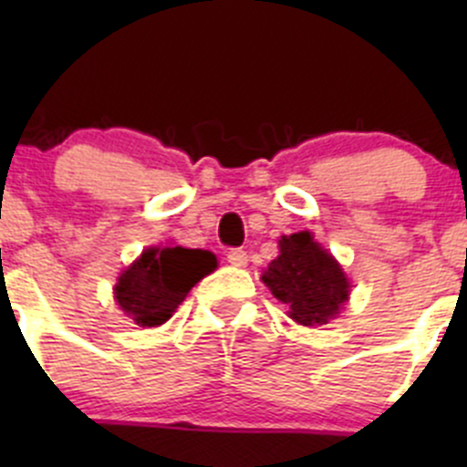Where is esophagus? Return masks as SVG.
I'll list each match as a JSON object with an SVG mask.
<instances>
[{
    "label": "esophagus",
    "mask_w": 467,
    "mask_h": 467,
    "mask_svg": "<svg viewBox=\"0 0 467 467\" xmlns=\"http://www.w3.org/2000/svg\"><path fill=\"white\" fill-rule=\"evenodd\" d=\"M228 262L233 264V266H246L248 264L246 251H242V248H233V251H228Z\"/></svg>",
    "instance_id": "34e87169"
}]
</instances>
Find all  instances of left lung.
Wrapping results in <instances>:
<instances>
[{
	"instance_id": "1",
	"label": "left lung",
	"mask_w": 467,
	"mask_h": 467,
	"mask_svg": "<svg viewBox=\"0 0 467 467\" xmlns=\"http://www.w3.org/2000/svg\"><path fill=\"white\" fill-rule=\"evenodd\" d=\"M280 255L271 260L262 282L289 309V318L305 327L325 325L341 312L350 296V282L312 233H294L280 239Z\"/></svg>"
}]
</instances>
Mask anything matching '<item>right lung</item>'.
<instances>
[{"mask_svg":"<svg viewBox=\"0 0 467 467\" xmlns=\"http://www.w3.org/2000/svg\"><path fill=\"white\" fill-rule=\"evenodd\" d=\"M214 268L216 257L201 248H146L117 277L115 300L140 327H158L173 317L192 286Z\"/></svg>","mask_w":467,"mask_h":467,"instance_id":"1","label":"right lung"}]
</instances>
